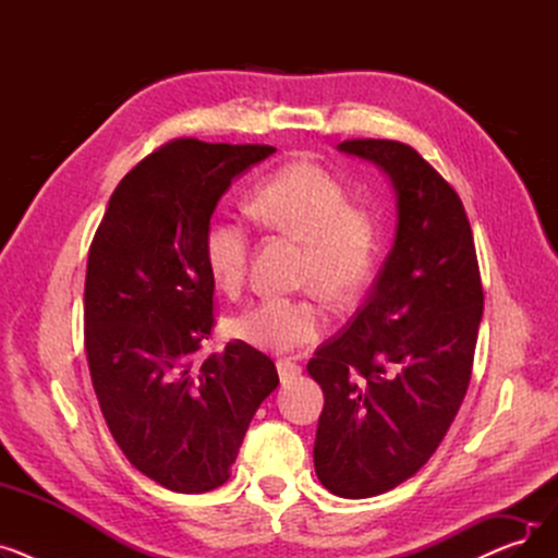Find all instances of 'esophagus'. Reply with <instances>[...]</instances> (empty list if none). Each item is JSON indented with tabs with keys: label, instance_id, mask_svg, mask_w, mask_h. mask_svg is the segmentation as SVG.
Returning <instances> with one entry per match:
<instances>
[{
	"label": "esophagus",
	"instance_id": "obj_1",
	"mask_svg": "<svg viewBox=\"0 0 558 558\" xmlns=\"http://www.w3.org/2000/svg\"><path fill=\"white\" fill-rule=\"evenodd\" d=\"M276 366H278V375H280L282 385H291L301 375V366L294 364V362H289V360H278Z\"/></svg>",
	"mask_w": 558,
	"mask_h": 558
}]
</instances>
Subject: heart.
Segmentation results:
<instances>
[{"label": "heart", "instance_id": "b5f03b06", "mask_svg": "<svg viewBox=\"0 0 558 558\" xmlns=\"http://www.w3.org/2000/svg\"><path fill=\"white\" fill-rule=\"evenodd\" d=\"M248 210L262 228L303 242L301 284L337 305L357 301L383 255V221L364 203L350 201L332 171L312 160L289 162L251 194ZM203 259L221 291H238L246 276L251 238L244 221L215 215L203 228ZM326 326L314 299L269 296L232 318V335L269 353L312 343Z\"/></svg>", "mask_w": 558, "mask_h": 558}]
</instances>
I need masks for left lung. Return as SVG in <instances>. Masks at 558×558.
I'll list each match as a JSON object with an SVG mask.
<instances>
[{
    "mask_svg": "<svg viewBox=\"0 0 558 558\" xmlns=\"http://www.w3.org/2000/svg\"><path fill=\"white\" fill-rule=\"evenodd\" d=\"M339 151L383 167L398 196L368 299L307 364L326 396L316 475L362 500L416 475L444 441L471 385L484 289L463 203L414 146L345 140Z\"/></svg>",
    "mask_w": 558,
    "mask_h": 558,
    "instance_id": "1",
    "label": "left lung"
}]
</instances>
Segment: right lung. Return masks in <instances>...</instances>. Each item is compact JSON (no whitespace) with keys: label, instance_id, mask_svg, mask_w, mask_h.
Here are the masks:
<instances>
[{"label":"right lung","instance_id":"add662e5","mask_svg":"<svg viewBox=\"0 0 558 558\" xmlns=\"http://www.w3.org/2000/svg\"><path fill=\"white\" fill-rule=\"evenodd\" d=\"M269 144L171 140L114 187L87 253L85 355L106 425L126 459L175 493L228 482L248 423L278 387L271 357L215 326L203 228L234 175Z\"/></svg>","mask_w":558,"mask_h":558}]
</instances>
